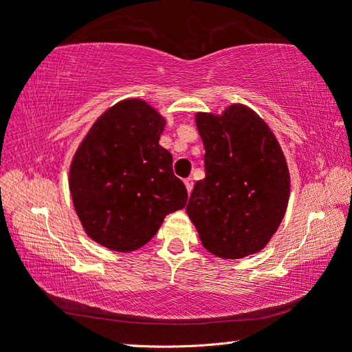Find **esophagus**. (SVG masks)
Returning a JSON list of instances; mask_svg holds the SVG:
<instances>
[{"instance_id":"34e87169","label":"esophagus","mask_w":352,"mask_h":352,"mask_svg":"<svg viewBox=\"0 0 352 352\" xmlns=\"http://www.w3.org/2000/svg\"><path fill=\"white\" fill-rule=\"evenodd\" d=\"M184 184H186V189H188V192L190 194L192 192V188H194V180L192 178H184Z\"/></svg>"}]
</instances>
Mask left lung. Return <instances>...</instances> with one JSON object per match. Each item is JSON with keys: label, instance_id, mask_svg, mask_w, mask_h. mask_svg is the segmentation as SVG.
Returning <instances> with one entry per match:
<instances>
[{"label": "left lung", "instance_id": "obj_1", "mask_svg": "<svg viewBox=\"0 0 352 352\" xmlns=\"http://www.w3.org/2000/svg\"><path fill=\"white\" fill-rule=\"evenodd\" d=\"M205 178L186 212L201 245L223 259L264 248L287 208L290 177L275 135L253 110L231 105L222 116L197 113Z\"/></svg>", "mask_w": 352, "mask_h": 352}]
</instances>
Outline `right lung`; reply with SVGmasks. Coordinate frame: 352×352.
I'll list each match as a JSON object with an SVG mask.
<instances>
[{
    "mask_svg": "<svg viewBox=\"0 0 352 352\" xmlns=\"http://www.w3.org/2000/svg\"><path fill=\"white\" fill-rule=\"evenodd\" d=\"M166 121L144 100H122L100 116L77 148L69 190L87 234L115 252L152 239L188 190L158 144Z\"/></svg>",
    "mask_w": 352,
    "mask_h": 352,
    "instance_id": "right-lung-1",
    "label": "right lung"
}]
</instances>
